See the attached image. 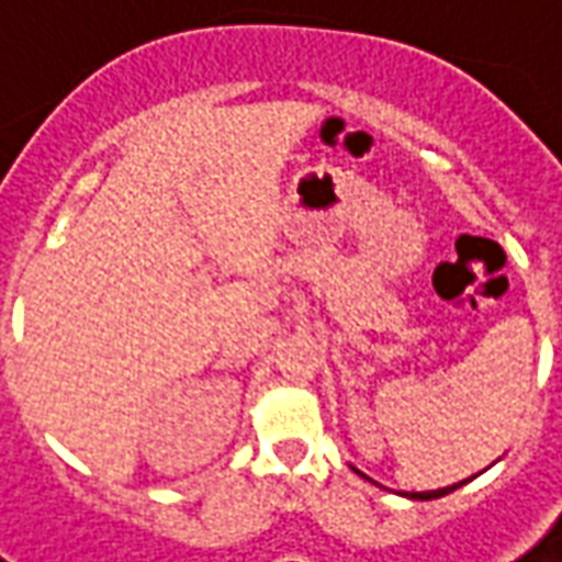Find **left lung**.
<instances>
[{
    "label": "left lung",
    "instance_id": "1",
    "mask_svg": "<svg viewBox=\"0 0 562 562\" xmlns=\"http://www.w3.org/2000/svg\"><path fill=\"white\" fill-rule=\"evenodd\" d=\"M362 474V472H359ZM364 477V474H362ZM472 481V477H469ZM469 481H459V484L453 486H441V490H426V493H402V496H407V499H419V502H429V499H441V496H447V493H453V490H459L462 484H469Z\"/></svg>",
    "mask_w": 562,
    "mask_h": 562
}]
</instances>
